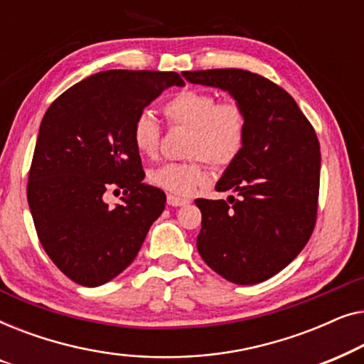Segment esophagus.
<instances>
[{
  "label": "esophagus",
  "instance_id": "esophagus-1",
  "mask_svg": "<svg viewBox=\"0 0 364 364\" xmlns=\"http://www.w3.org/2000/svg\"><path fill=\"white\" fill-rule=\"evenodd\" d=\"M191 200H187V198H182V197H177V196H172V193H168L167 196V203L172 207H182V205H187V203Z\"/></svg>",
  "mask_w": 364,
  "mask_h": 364
}]
</instances>
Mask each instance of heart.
<instances>
[{
	"mask_svg": "<svg viewBox=\"0 0 364 364\" xmlns=\"http://www.w3.org/2000/svg\"><path fill=\"white\" fill-rule=\"evenodd\" d=\"M166 117L176 126L191 129L187 162H167L154 168L151 182L159 188L191 196L207 178L205 161L215 168L232 166L247 142V112L235 101L218 102L210 92L187 89L164 106ZM161 129L151 114L142 112L132 126V142L139 154L156 157Z\"/></svg>",
	"mask_w": 364,
	"mask_h": 364,
	"instance_id": "obj_1",
	"label": "heart"
}]
</instances>
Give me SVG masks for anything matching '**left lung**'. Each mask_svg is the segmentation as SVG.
<instances>
[{"instance_id":"1","label":"left lung","mask_w":364,"mask_h":364,"mask_svg":"<svg viewBox=\"0 0 364 364\" xmlns=\"http://www.w3.org/2000/svg\"><path fill=\"white\" fill-rule=\"evenodd\" d=\"M186 81L227 91L245 109V147L217 182L227 200L197 198L203 262L237 285L283 270L310 240L320 191V142L290 94L243 69L182 73Z\"/></svg>"}]
</instances>
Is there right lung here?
Masks as SVG:
<instances>
[{"instance_id": "1", "label": "right lung", "mask_w": 364, "mask_h": 364, "mask_svg": "<svg viewBox=\"0 0 364 364\" xmlns=\"http://www.w3.org/2000/svg\"><path fill=\"white\" fill-rule=\"evenodd\" d=\"M183 86L177 73L102 71L74 84L44 114L28 177L39 242L82 287L111 282L134 262L166 193L144 183L132 126L154 99ZM124 188L109 208L103 193Z\"/></svg>"}]
</instances>
